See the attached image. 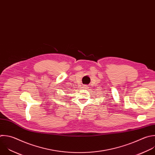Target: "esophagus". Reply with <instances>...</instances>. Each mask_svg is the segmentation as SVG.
<instances>
[{"label": "esophagus", "mask_w": 155, "mask_h": 155, "mask_svg": "<svg viewBox=\"0 0 155 155\" xmlns=\"http://www.w3.org/2000/svg\"><path fill=\"white\" fill-rule=\"evenodd\" d=\"M83 88L84 89H88V86L87 85H83Z\"/></svg>", "instance_id": "obj_1"}]
</instances>
